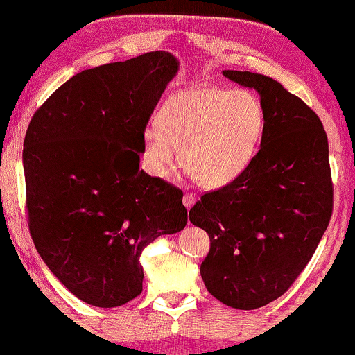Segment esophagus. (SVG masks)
Here are the masks:
<instances>
[{"instance_id":"obj_1","label":"esophagus","mask_w":355,"mask_h":355,"mask_svg":"<svg viewBox=\"0 0 355 355\" xmlns=\"http://www.w3.org/2000/svg\"><path fill=\"white\" fill-rule=\"evenodd\" d=\"M182 202H184V207H186L187 209H190V208L193 207V203H195V195L193 193H186V195H184Z\"/></svg>"}]
</instances>
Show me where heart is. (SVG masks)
I'll return each instance as SVG.
<instances>
[{"label": "heart", "mask_w": 355, "mask_h": 355, "mask_svg": "<svg viewBox=\"0 0 355 355\" xmlns=\"http://www.w3.org/2000/svg\"><path fill=\"white\" fill-rule=\"evenodd\" d=\"M158 126L147 128L144 157L165 178L179 160L198 186H227L245 173L263 136V105L253 92L202 86L163 102Z\"/></svg>", "instance_id": "1"}]
</instances>
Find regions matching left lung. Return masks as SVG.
Here are the masks:
<instances>
[{"mask_svg":"<svg viewBox=\"0 0 355 355\" xmlns=\"http://www.w3.org/2000/svg\"><path fill=\"white\" fill-rule=\"evenodd\" d=\"M261 96L264 128L253 162L227 186L190 208L207 230L200 266L207 290L235 309H258L290 288L330 223L333 182L320 118L270 76L224 70Z\"/></svg>","mask_w":355,"mask_h":355,"instance_id":"8db88e82","label":"left lung"}]
</instances>
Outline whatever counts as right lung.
<instances>
[{
	"label": "right lung",
	"mask_w": 355,
	"mask_h": 355,
	"mask_svg": "<svg viewBox=\"0 0 355 355\" xmlns=\"http://www.w3.org/2000/svg\"><path fill=\"white\" fill-rule=\"evenodd\" d=\"M176 71L165 51L83 70L30 120V235L51 272L88 304L139 296L144 248L186 227L181 189L139 169L147 123Z\"/></svg>",
	"instance_id": "1"
}]
</instances>
